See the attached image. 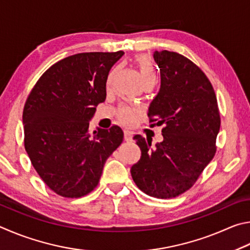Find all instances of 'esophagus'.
<instances>
[{
    "instance_id": "1",
    "label": "esophagus",
    "mask_w": 250,
    "mask_h": 250,
    "mask_svg": "<svg viewBox=\"0 0 250 250\" xmlns=\"http://www.w3.org/2000/svg\"><path fill=\"white\" fill-rule=\"evenodd\" d=\"M132 137H133L132 132H129V130H124V139L126 142L132 141Z\"/></svg>"
}]
</instances>
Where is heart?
<instances>
[{
	"label": "heart",
	"mask_w": 250,
	"mask_h": 250,
	"mask_svg": "<svg viewBox=\"0 0 250 250\" xmlns=\"http://www.w3.org/2000/svg\"><path fill=\"white\" fill-rule=\"evenodd\" d=\"M135 61H136V64L139 69V72H141V77L144 83L157 79L156 68L149 57H147L145 55H138L136 57V59H135ZM111 79H112V74H109L106 81L107 85H109V83H111ZM117 114H118V117H120V120L124 123L132 122L135 116L134 111L128 106H121V108L118 109Z\"/></svg>",
	"instance_id": "obj_1"
}]
</instances>
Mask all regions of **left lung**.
<instances>
[{
	"instance_id": "left-lung-1",
	"label": "left lung",
	"mask_w": 250,
	"mask_h": 250,
	"mask_svg": "<svg viewBox=\"0 0 250 250\" xmlns=\"http://www.w3.org/2000/svg\"><path fill=\"white\" fill-rule=\"evenodd\" d=\"M160 69V89L148 116L165 125L164 141L151 147L142 135L130 173L136 186L157 199H171L189 190L215 155L221 118L211 82L198 65L173 51L154 52Z\"/></svg>"
}]
</instances>
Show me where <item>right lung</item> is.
<instances>
[{
  "label": "right lung",
  "mask_w": 250,
  "mask_h": 250,
  "mask_svg": "<svg viewBox=\"0 0 250 250\" xmlns=\"http://www.w3.org/2000/svg\"><path fill=\"white\" fill-rule=\"evenodd\" d=\"M124 55L82 52L58 61L39 78L23 111L24 144L42 181L64 198L98 186L104 164L123 142L118 126L89 133L96 106L106 98L113 64Z\"/></svg>",
  "instance_id": "add662e5"
}]
</instances>
